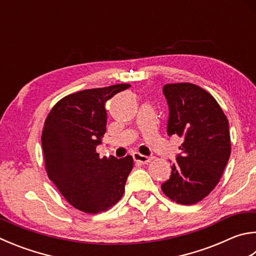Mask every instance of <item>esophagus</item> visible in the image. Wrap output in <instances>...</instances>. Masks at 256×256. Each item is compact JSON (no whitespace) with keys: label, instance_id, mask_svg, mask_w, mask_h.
<instances>
[{"label":"esophagus","instance_id":"1","mask_svg":"<svg viewBox=\"0 0 256 256\" xmlns=\"http://www.w3.org/2000/svg\"><path fill=\"white\" fill-rule=\"evenodd\" d=\"M133 159L136 162H138V164H148V162H150L152 160V158L146 156H142L141 153L136 152V153H133Z\"/></svg>","mask_w":256,"mask_h":256}]
</instances>
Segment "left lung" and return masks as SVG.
I'll list each match as a JSON object with an SVG mask.
<instances>
[{"instance_id": "8db88e82", "label": "left lung", "mask_w": 256, "mask_h": 256, "mask_svg": "<svg viewBox=\"0 0 256 256\" xmlns=\"http://www.w3.org/2000/svg\"><path fill=\"white\" fill-rule=\"evenodd\" d=\"M164 94L169 105L166 132L184 143L161 189L171 200L194 205L212 192L228 162V120L216 100L194 84H166Z\"/></svg>"}]
</instances>
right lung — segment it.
I'll return each instance as SVG.
<instances>
[{
    "instance_id": "obj_1",
    "label": "right lung",
    "mask_w": 256,
    "mask_h": 256,
    "mask_svg": "<svg viewBox=\"0 0 256 256\" xmlns=\"http://www.w3.org/2000/svg\"><path fill=\"white\" fill-rule=\"evenodd\" d=\"M128 84L92 88L64 96L48 114L41 136L46 171L66 200L98 214L122 198L133 158H100L96 146L106 132L105 103Z\"/></svg>"
}]
</instances>
